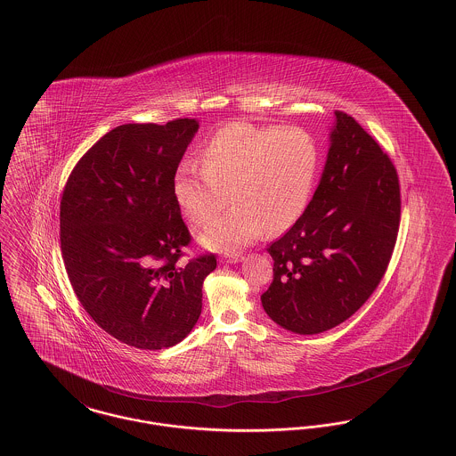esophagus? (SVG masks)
I'll use <instances>...</instances> for the list:
<instances>
[{"label":"esophagus","mask_w":456,"mask_h":456,"mask_svg":"<svg viewBox=\"0 0 456 456\" xmlns=\"http://www.w3.org/2000/svg\"><path fill=\"white\" fill-rule=\"evenodd\" d=\"M241 259H243V256H240V254H224L219 261L224 264H235L240 263Z\"/></svg>","instance_id":"34e87169"}]
</instances>
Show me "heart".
<instances>
[{
	"label": "heart",
	"instance_id": "obj_1",
	"mask_svg": "<svg viewBox=\"0 0 456 456\" xmlns=\"http://www.w3.org/2000/svg\"><path fill=\"white\" fill-rule=\"evenodd\" d=\"M202 163L183 159L173 176V195L195 226L213 223L230 200L235 206L202 235L217 252L235 250L291 228L311 202L321 152L302 126L233 121L204 144Z\"/></svg>",
	"mask_w": 456,
	"mask_h": 456
}]
</instances>
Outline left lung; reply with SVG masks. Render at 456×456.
<instances>
[{"instance_id": "1", "label": "left lung", "mask_w": 456, "mask_h": 456, "mask_svg": "<svg viewBox=\"0 0 456 456\" xmlns=\"http://www.w3.org/2000/svg\"><path fill=\"white\" fill-rule=\"evenodd\" d=\"M400 183L379 144L335 111L328 159L304 213L267 248L274 278L264 311L297 335L354 315L383 280L400 226Z\"/></svg>"}]
</instances>
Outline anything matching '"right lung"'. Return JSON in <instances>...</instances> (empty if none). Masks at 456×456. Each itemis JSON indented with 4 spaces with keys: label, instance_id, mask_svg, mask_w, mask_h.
I'll use <instances>...</instances> for the list:
<instances>
[{
    "label": "right lung",
    "instance_id": "add662e5",
    "mask_svg": "<svg viewBox=\"0 0 456 456\" xmlns=\"http://www.w3.org/2000/svg\"><path fill=\"white\" fill-rule=\"evenodd\" d=\"M199 130L191 118L120 125L73 168L60 206L61 256L82 307L108 335L161 350L192 331L213 254L178 263L191 233L173 176Z\"/></svg>",
    "mask_w": 456,
    "mask_h": 456
}]
</instances>
